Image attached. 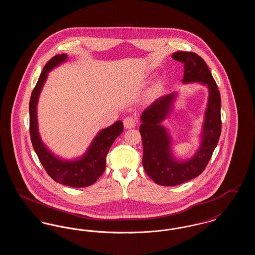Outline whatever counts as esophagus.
<instances>
[{
    "label": "esophagus",
    "mask_w": 255,
    "mask_h": 255,
    "mask_svg": "<svg viewBox=\"0 0 255 255\" xmlns=\"http://www.w3.org/2000/svg\"><path fill=\"white\" fill-rule=\"evenodd\" d=\"M123 124H124V127L126 129H132L135 126L136 122H135V120L133 119V117H127V118L124 119Z\"/></svg>",
    "instance_id": "obj_1"
}]
</instances>
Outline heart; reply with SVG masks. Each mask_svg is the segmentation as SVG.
<instances>
[{
	"mask_svg": "<svg viewBox=\"0 0 255 255\" xmlns=\"http://www.w3.org/2000/svg\"><path fill=\"white\" fill-rule=\"evenodd\" d=\"M159 88H160V84H158V85L155 87V90H154V91H155V92H158V90H159Z\"/></svg>",
	"mask_w": 255,
	"mask_h": 255,
	"instance_id": "1",
	"label": "heart"
}]
</instances>
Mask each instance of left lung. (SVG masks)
<instances>
[{"mask_svg": "<svg viewBox=\"0 0 255 255\" xmlns=\"http://www.w3.org/2000/svg\"><path fill=\"white\" fill-rule=\"evenodd\" d=\"M172 58L184 65L182 83L199 82L208 89L201 143L194 156L179 160L172 154L171 136L161 124L173 109L177 93L159 97L140 116L142 164L147 175L159 185L175 186L198 177L206 168L221 134V97L206 62L194 52L177 51Z\"/></svg>", "mask_w": 255, "mask_h": 255, "instance_id": "1", "label": "left lung"}]
</instances>
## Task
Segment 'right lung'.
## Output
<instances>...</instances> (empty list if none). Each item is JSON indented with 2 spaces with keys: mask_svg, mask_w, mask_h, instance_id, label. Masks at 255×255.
Masks as SVG:
<instances>
[{
  "mask_svg": "<svg viewBox=\"0 0 255 255\" xmlns=\"http://www.w3.org/2000/svg\"><path fill=\"white\" fill-rule=\"evenodd\" d=\"M68 59L66 53L53 56L44 67L29 101V133L33 149L49 177L71 187H86L97 182L106 167V156L116 138L123 131V123L115 122L97 133L85 154L75 159L55 156L41 139L38 132L37 103L49 72Z\"/></svg>",
  "mask_w": 255,
  "mask_h": 255,
  "instance_id": "right-lung-1",
  "label": "right lung"
}]
</instances>
